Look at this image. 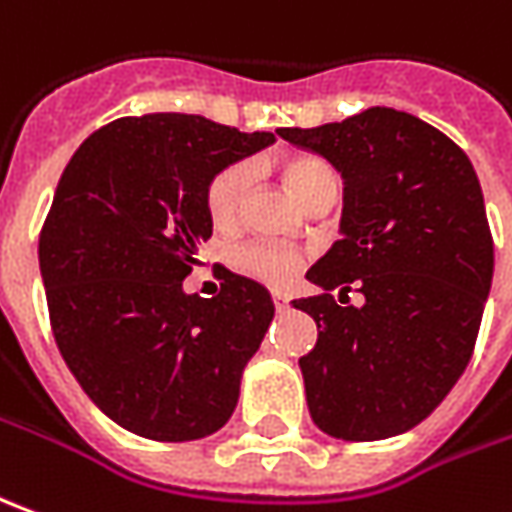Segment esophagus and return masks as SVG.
Segmentation results:
<instances>
[{
    "mask_svg": "<svg viewBox=\"0 0 512 512\" xmlns=\"http://www.w3.org/2000/svg\"><path fill=\"white\" fill-rule=\"evenodd\" d=\"M271 300H274V305H277V311L288 308V297H285L283 291H274V294H271Z\"/></svg>",
    "mask_w": 512,
    "mask_h": 512,
    "instance_id": "34e87169",
    "label": "esophagus"
}]
</instances>
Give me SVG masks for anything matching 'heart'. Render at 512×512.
<instances>
[{
	"mask_svg": "<svg viewBox=\"0 0 512 512\" xmlns=\"http://www.w3.org/2000/svg\"><path fill=\"white\" fill-rule=\"evenodd\" d=\"M283 179L300 204H305L325 184L339 182L333 168L319 156H291L283 165ZM249 182H252V170L246 165H229L212 176L204 201H207V215L215 227L227 229L241 218ZM232 266L257 283L288 285L297 277L302 257L280 246H269V243H243L232 252Z\"/></svg>",
	"mask_w": 512,
	"mask_h": 512,
	"instance_id": "b5f03b06",
	"label": "heart"
}]
</instances>
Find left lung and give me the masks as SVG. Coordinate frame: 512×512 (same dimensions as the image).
<instances>
[{
	"label": "left lung",
	"instance_id": "left-lung-1",
	"mask_svg": "<svg viewBox=\"0 0 512 512\" xmlns=\"http://www.w3.org/2000/svg\"><path fill=\"white\" fill-rule=\"evenodd\" d=\"M277 134L344 179L342 241L305 274L322 294L294 300L319 328L300 358L311 417L350 443L403 434L465 373L490 294L493 238L474 165L443 131L387 106ZM350 287L361 306L349 305Z\"/></svg>",
	"mask_w": 512,
	"mask_h": 512
}]
</instances>
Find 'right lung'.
I'll use <instances>...</instances> for the list:
<instances>
[{"mask_svg": "<svg viewBox=\"0 0 512 512\" xmlns=\"http://www.w3.org/2000/svg\"><path fill=\"white\" fill-rule=\"evenodd\" d=\"M271 142L198 114L120 117L61 173L38 238L52 333L97 409L139 437L201 440L238 406L271 294L232 271L212 300L182 283L212 235L210 179Z\"/></svg>", "mask_w": 512, "mask_h": 512, "instance_id": "add662e5", "label": "right lung"}]
</instances>
